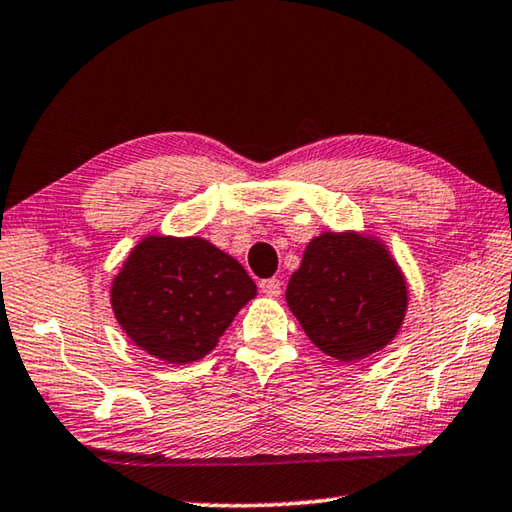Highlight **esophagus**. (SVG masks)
Wrapping results in <instances>:
<instances>
[{"label":"esophagus","instance_id":"esophagus-1","mask_svg":"<svg viewBox=\"0 0 512 512\" xmlns=\"http://www.w3.org/2000/svg\"><path fill=\"white\" fill-rule=\"evenodd\" d=\"M259 291H262L268 298H277L282 293V282L277 280V277H268V280L259 282Z\"/></svg>","mask_w":512,"mask_h":512}]
</instances>
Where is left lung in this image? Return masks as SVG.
<instances>
[{"label": "left lung", "instance_id": "left-lung-1", "mask_svg": "<svg viewBox=\"0 0 512 512\" xmlns=\"http://www.w3.org/2000/svg\"><path fill=\"white\" fill-rule=\"evenodd\" d=\"M287 305L318 350L357 361L395 339L409 289L400 266L375 237L323 232L309 241L291 275Z\"/></svg>", "mask_w": 512, "mask_h": 512}]
</instances>
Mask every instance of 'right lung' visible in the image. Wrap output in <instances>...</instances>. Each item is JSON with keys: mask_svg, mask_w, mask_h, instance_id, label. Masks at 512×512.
Listing matches in <instances>:
<instances>
[{"mask_svg": "<svg viewBox=\"0 0 512 512\" xmlns=\"http://www.w3.org/2000/svg\"><path fill=\"white\" fill-rule=\"evenodd\" d=\"M255 282L237 259L201 237H146L112 280L117 323L151 357L167 363L203 359Z\"/></svg>", "mask_w": 512, "mask_h": 512, "instance_id": "obj_1", "label": "right lung"}]
</instances>
